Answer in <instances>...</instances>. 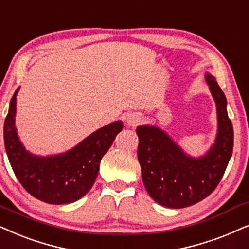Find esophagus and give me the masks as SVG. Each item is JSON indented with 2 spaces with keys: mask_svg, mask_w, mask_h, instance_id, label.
Segmentation results:
<instances>
[{
  "mask_svg": "<svg viewBox=\"0 0 249 249\" xmlns=\"http://www.w3.org/2000/svg\"><path fill=\"white\" fill-rule=\"evenodd\" d=\"M141 121H142V117L140 114H138V113H131V114H129L128 118H127L128 124L132 125V127L137 125Z\"/></svg>",
  "mask_w": 249,
  "mask_h": 249,
  "instance_id": "34e87169",
  "label": "esophagus"
}]
</instances>
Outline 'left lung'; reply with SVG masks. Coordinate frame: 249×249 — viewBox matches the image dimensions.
Instances as JSON below:
<instances>
[{
  "label": "left lung",
  "instance_id": "left-lung-1",
  "mask_svg": "<svg viewBox=\"0 0 249 249\" xmlns=\"http://www.w3.org/2000/svg\"><path fill=\"white\" fill-rule=\"evenodd\" d=\"M217 106L216 144L205 157L192 159L160 129L137 128L138 161L145 189L154 201L168 208H185L201 201L216 189L233 151V127L227 112V98L215 77L206 76Z\"/></svg>",
  "mask_w": 249,
  "mask_h": 249
}]
</instances>
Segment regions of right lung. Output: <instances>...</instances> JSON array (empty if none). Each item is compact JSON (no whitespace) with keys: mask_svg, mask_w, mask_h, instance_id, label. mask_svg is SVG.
<instances>
[{"mask_svg":"<svg viewBox=\"0 0 249 249\" xmlns=\"http://www.w3.org/2000/svg\"><path fill=\"white\" fill-rule=\"evenodd\" d=\"M17 92L18 89L4 121V145L16 177L26 191L41 201L51 205L76 201L92 188L102 158L124 124L117 121L98 129L67 153L34 157L22 146L15 128Z\"/></svg>","mask_w":249,"mask_h":249,"instance_id":"add662e5","label":"right lung"}]
</instances>
